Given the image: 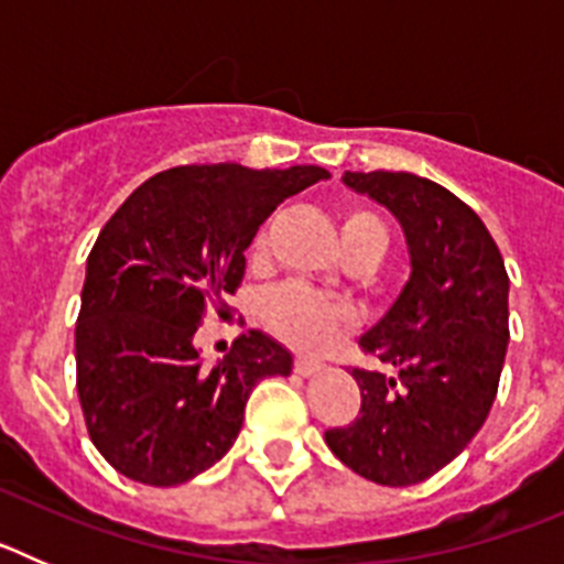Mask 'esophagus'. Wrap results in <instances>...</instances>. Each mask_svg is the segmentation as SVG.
Wrapping results in <instances>:
<instances>
[{"label":"esophagus","mask_w":564,"mask_h":564,"mask_svg":"<svg viewBox=\"0 0 564 564\" xmlns=\"http://www.w3.org/2000/svg\"><path fill=\"white\" fill-rule=\"evenodd\" d=\"M293 370H296L299 376L311 378V376H316V372H322V370H325V364H322V361H313V358L299 356L296 361H293Z\"/></svg>","instance_id":"obj_1"}]
</instances>
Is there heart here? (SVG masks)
I'll use <instances>...</instances> for the list:
<instances>
[{
  "instance_id": "obj_1",
  "label": "heart",
  "mask_w": 564,
  "mask_h": 564,
  "mask_svg": "<svg viewBox=\"0 0 564 564\" xmlns=\"http://www.w3.org/2000/svg\"><path fill=\"white\" fill-rule=\"evenodd\" d=\"M341 242L344 248L356 246V242H372V246L383 248L387 231H383V223L376 214L352 208L341 217ZM265 253L268 239L265 234H259L253 239L251 259L262 262ZM262 316L279 338H285L299 350H318L356 322V313L350 311V305L325 296V293L311 291L305 285H282L268 293L265 302H262Z\"/></svg>"
}]
</instances>
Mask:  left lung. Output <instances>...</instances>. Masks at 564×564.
Here are the masks:
<instances>
[{
  "label": "left lung",
  "mask_w": 564,
  "mask_h": 564,
  "mask_svg": "<svg viewBox=\"0 0 564 564\" xmlns=\"http://www.w3.org/2000/svg\"><path fill=\"white\" fill-rule=\"evenodd\" d=\"M341 181L401 223L410 279L358 341L398 376L356 367L361 412L325 441L356 475L415 486L466 449L495 403L508 273L488 228L449 188L410 172H344Z\"/></svg>",
  "instance_id": "8db88e82"
}]
</instances>
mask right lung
Masks as SVG:
<instances>
[{"label": "right lung", "mask_w": 564, "mask_h": 564, "mask_svg": "<svg viewBox=\"0 0 564 564\" xmlns=\"http://www.w3.org/2000/svg\"><path fill=\"white\" fill-rule=\"evenodd\" d=\"M322 166H177L134 188L87 257L76 387L104 460L147 486H177L237 441L251 390L291 376L293 356L251 330L206 367L194 333L246 273V251L279 203Z\"/></svg>", "instance_id": "obj_1"}]
</instances>
